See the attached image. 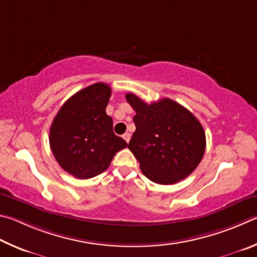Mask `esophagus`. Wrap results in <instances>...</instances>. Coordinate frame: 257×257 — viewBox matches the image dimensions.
Listing matches in <instances>:
<instances>
[{
	"instance_id": "esophagus-1",
	"label": "esophagus",
	"mask_w": 257,
	"mask_h": 257,
	"mask_svg": "<svg viewBox=\"0 0 257 257\" xmlns=\"http://www.w3.org/2000/svg\"><path fill=\"white\" fill-rule=\"evenodd\" d=\"M123 139L124 140L128 143V141H130V139H131V133H128V132H126L125 134H123Z\"/></svg>"
}]
</instances>
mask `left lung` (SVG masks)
<instances>
[{
  "instance_id": "left-lung-1",
  "label": "left lung",
  "mask_w": 257,
  "mask_h": 257,
  "mask_svg": "<svg viewBox=\"0 0 257 257\" xmlns=\"http://www.w3.org/2000/svg\"><path fill=\"white\" fill-rule=\"evenodd\" d=\"M126 100L136 110V132L128 149L150 181L163 185L186 178L205 151V133L199 119L172 99L147 103L134 93Z\"/></svg>"
}]
</instances>
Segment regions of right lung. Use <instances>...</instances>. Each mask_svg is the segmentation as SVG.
<instances>
[{
    "label": "right lung",
    "mask_w": 257,
    "mask_h": 257,
    "mask_svg": "<svg viewBox=\"0 0 257 257\" xmlns=\"http://www.w3.org/2000/svg\"><path fill=\"white\" fill-rule=\"evenodd\" d=\"M111 94L98 82L67 99L49 130V146L63 170L79 179L92 178L109 167L116 152L127 146L112 131L106 114Z\"/></svg>",
    "instance_id": "obj_1"
}]
</instances>
